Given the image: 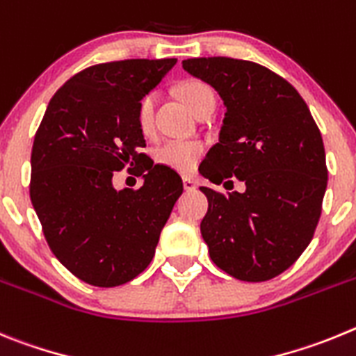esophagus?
<instances>
[{
    "label": "esophagus",
    "mask_w": 356,
    "mask_h": 356,
    "mask_svg": "<svg viewBox=\"0 0 356 356\" xmlns=\"http://www.w3.org/2000/svg\"><path fill=\"white\" fill-rule=\"evenodd\" d=\"M182 184H184V190L186 191H193L195 188H197V181H195L193 177H182Z\"/></svg>",
    "instance_id": "34e87169"
}]
</instances>
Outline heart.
<instances>
[{
    "label": "heart",
    "mask_w": 356,
    "mask_h": 356,
    "mask_svg": "<svg viewBox=\"0 0 356 356\" xmlns=\"http://www.w3.org/2000/svg\"><path fill=\"white\" fill-rule=\"evenodd\" d=\"M179 95L195 115L214 104V92L207 83L188 79L179 86ZM158 104V92H149L142 97L136 110V122L145 136L154 133V111ZM206 154V145L200 140H166L156 147L154 159L158 165L172 168L181 174H190Z\"/></svg>",
    "instance_id": "obj_1"
}]
</instances>
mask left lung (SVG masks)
<instances>
[{
    "label": "left lung",
    "mask_w": 356,
    "mask_h": 356,
    "mask_svg": "<svg viewBox=\"0 0 356 356\" xmlns=\"http://www.w3.org/2000/svg\"><path fill=\"white\" fill-rule=\"evenodd\" d=\"M227 106L220 143L200 174L214 184L245 182L243 193L202 186L209 209L200 223L214 264L230 277L264 282L291 268L312 241L328 168L305 101L289 81L248 60H182Z\"/></svg>",
    "instance_id": "left-lung-1"
}]
</instances>
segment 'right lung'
I'll return each mask as SVG.
<instances>
[{
  "label": "right lung",
  "mask_w": 356,
  "mask_h": 356,
  "mask_svg": "<svg viewBox=\"0 0 356 356\" xmlns=\"http://www.w3.org/2000/svg\"><path fill=\"white\" fill-rule=\"evenodd\" d=\"M177 58L86 67L49 101L31 149L30 198L54 257L79 280L122 286L154 257L182 193L179 174L152 165L136 110ZM134 165L138 191L117 192L115 171Z\"/></svg>",
  "instance_id": "add662e5"
}]
</instances>
